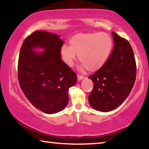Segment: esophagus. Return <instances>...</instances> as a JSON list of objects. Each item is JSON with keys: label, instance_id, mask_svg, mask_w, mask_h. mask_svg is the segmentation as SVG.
Instances as JSON below:
<instances>
[{"label": "esophagus", "instance_id": "obj_1", "mask_svg": "<svg viewBox=\"0 0 149 149\" xmlns=\"http://www.w3.org/2000/svg\"><path fill=\"white\" fill-rule=\"evenodd\" d=\"M84 79V77L82 76V75H77V80H82Z\"/></svg>", "mask_w": 149, "mask_h": 149}]
</instances>
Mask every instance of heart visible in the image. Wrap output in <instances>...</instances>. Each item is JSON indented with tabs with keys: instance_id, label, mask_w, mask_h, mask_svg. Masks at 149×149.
<instances>
[{
	"instance_id": "1",
	"label": "heart",
	"mask_w": 149,
	"mask_h": 149,
	"mask_svg": "<svg viewBox=\"0 0 149 149\" xmlns=\"http://www.w3.org/2000/svg\"><path fill=\"white\" fill-rule=\"evenodd\" d=\"M70 46L63 45L60 50L65 64L74 65L79 55L81 62L80 69L94 72L104 66L112 52L114 42L112 37L106 33L95 32L78 33L70 40Z\"/></svg>"
}]
</instances>
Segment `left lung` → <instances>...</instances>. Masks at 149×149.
I'll use <instances>...</instances> for the list:
<instances>
[{
  "instance_id": "obj_1",
  "label": "left lung",
  "mask_w": 149,
  "mask_h": 149,
  "mask_svg": "<svg viewBox=\"0 0 149 149\" xmlns=\"http://www.w3.org/2000/svg\"><path fill=\"white\" fill-rule=\"evenodd\" d=\"M114 49L102 68L89 77L93 89L88 99L100 112H110L127 99L136 79V63L132 48L127 40L112 32Z\"/></svg>"
}]
</instances>
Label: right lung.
Here are the masks:
<instances>
[{
    "mask_svg": "<svg viewBox=\"0 0 149 149\" xmlns=\"http://www.w3.org/2000/svg\"><path fill=\"white\" fill-rule=\"evenodd\" d=\"M64 41L59 35L37 31L25 39L19 52L18 80L29 101L46 114H55L66 107L68 91L77 75L61 59ZM41 48L43 52H35Z\"/></svg>",
    "mask_w": 149,
    "mask_h": 149,
    "instance_id": "right-lung-1",
    "label": "right lung"
}]
</instances>
